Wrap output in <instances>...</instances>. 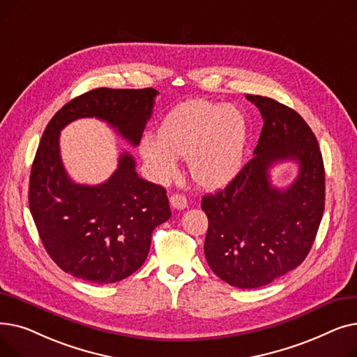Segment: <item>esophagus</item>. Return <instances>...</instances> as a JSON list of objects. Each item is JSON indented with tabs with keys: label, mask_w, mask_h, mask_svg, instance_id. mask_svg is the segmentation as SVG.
I'll list each match as a JSON object with an SVG mask.
<instances>
[{
	"label": "esophagus",
	"mask_w": 357,
	"mask_h": 357,
	"mask_svg": "<svg viewBox=\"0 0 357 357\" xmlns=\"http://www.w3.org/2000/svg\"><path fill=\"white\" fill-rule=\"evenodd\" d=\"M169 201H171V205L176 210H183L186 208V205H188V201H186V198L182 194H172Z\"/></svg>",
	"instance_id": "1"
}]
</instances>
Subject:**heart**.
<instances>
[{
	"mask_svg": "<svg viewBox=\"0 0 357 357\" xmlns=\"http://www.w3.org/2000/svg\"><path fill=\"white\" fill-rule=\"evenodd\" d=\"M249 137L248 119L224 102L191 100L176 105L160 124L159 139L146 135L140 152L159 181L178 174L176 158L188 159L192 179L218 188L240 171Z\"/></svg>",
	"mask_w": 357,
	"mask_h": 357,
	"instance_id": "1",
	"label": "heart"
}]
</instances>
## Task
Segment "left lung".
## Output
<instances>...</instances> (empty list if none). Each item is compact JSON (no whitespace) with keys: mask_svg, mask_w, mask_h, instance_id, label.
Returning a JSON list of instances; mask_svg holds the SVG:
<instances>
[{"mask_svg":"<svg viewBox=\"0 0 357 357\" xmlns=\"http://www.w3.org/2000/svg\"><path fill=\"white\" fill-rule=\"evenodd\" d=\"M260 111L264 128L253 158L215 194L204 195L208 217L204 253L211 271L236 288L273 282L304 261L323 218V156L310 126L272 98L246 96ZM296 160L300 172L288 189L270 182L268 169Z\"/></svg>","mask_w":357,"mask_h":357,"instance_id":"8db88e82","label":"left lung"}]
</instances>
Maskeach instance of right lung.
Here are the masks:
<instances>
[{"label": "right lung", "instance_id": "right-lung-1", "mask_svg": "<svg viewBox=\"0 0 357 357\" xmlns=\"http://www.w3.org/2000/svg\"><path fill=\"white\" fill-rule=\"evenodd\" d=\"M158 91L97 88L65 104L49 121L33 160L29 205L49 256L63 272L93 284H114L147 257L153 230L171 217L166 190L144 181L124 152L108 181L75 183L59 147L70 121L96 117L133 146L140 143Z\"/></svg>", "mask_w": 357, "mask_h": 357}]
</instances>
